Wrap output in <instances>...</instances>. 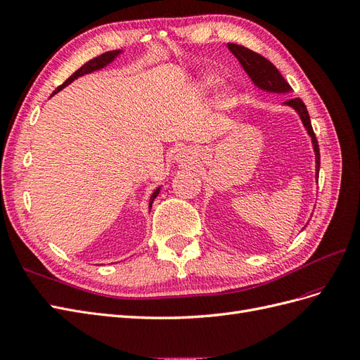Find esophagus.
Listing matches in <instances>:
<instances>
[{"instance_id":"34e87169","label":"esophagus","mask_w":360,"mask_h":360,"mask_svg":"<svg viewBox=\"0 0 360 360\" xmlns=\"http://www.w3.org/2000/svg\"><path fill=\"white\" fill-rule=\"evenodd\" d=\"M179 161L186 162V164H187V162L190 164V162H191V156H188V155H182V158H179Z\"/></svg>"}]
</instances>
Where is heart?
Listing matches in <instances>:
<instances>
[{
	"mask_svg": "<svg viewBox=\"0 0 360 360\" xmlns=\"http://www.w3.org/2000/svg\"><path fill=\"white\" fill-rule=\"evenodd\" d=\"M217 84H219V79L216 76L207 75L199 80V89L202 92H210L217 86ZM222 103H224V106H231V103H233V92L231 91H224Z\"/></svg>",
	"mask_w": 360,
	"mask_h": 360,
	"instance_id": "heart-1",
	"label": "heart"
}]
</instances>
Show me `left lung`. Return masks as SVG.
<instances>
[{
  "mask_svg": "<svg viewBox=\"0 0 360 360\" xmlns=\"http://www.w3.org/2000/svg\"><path fill=\"white\" fill-rule=\"evenodd\" d=\"M228 49L237 58V60L240 62V65L243 67L245 72L250 76L252 84L257 88L264 91V92H271V94H289V92H292L290 85L284 80V77L280 75V71L275 68L274 63H271L266 58L260 56L259 53H255L250 49L243 47V45H237V44H228ZM284 106L292 108L295 112L300 115L304 127H306L309 136L311 138V146H313V152H315V162H316V165H315L316 173L315 174L318 178V174H319V146H318L315 134H313L307 108L302 103L301 98H290L288 101H284Z\"/></svg>",
  "mask_w": 360,
  "mask_h": 360,
  "instance_id": "1",
  "label": "left lung"
}]
</instances>
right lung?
<instances>
[{"label": "right lung", "mask_w": 360, "mask_h": 360, "mask_svg": "<svg viewBox=\"0 0 360 360\" xmlns=\"http://www.w3.org/2000/svg\"><path fill=\"white\" fill-rule=\"evenodd\" d=\"M122 53H123V50L106 51V53H103V54H100V56H97V58H94V59H91L89 62L85 63L84 67H80V68L75 72V75L70 76L65 82H63V84H62L59 88H56V91H54L53 94H56V92H59L60 89L68 86V85L71 84V82H75L77 77H82V76H85V75H89V72H94V71H98V70H101V68H105L106 65H109L110 62H114ZM160 190H161V187H158V188H156V190L152 193V196H150V199H149V210L152 208V204H153V200L156 199V196L160 195Z\"/></svg>", "instance_id": "right-lung-1"}]
</instances>
